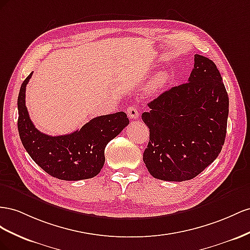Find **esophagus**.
I'll use <instances>...</instances> for the list:
<instances>
[{"label": "esophagus", "mask_w": 250, "mask_h": 250, "mask_svg": "<svg viewBox=\"0 0 250 250\" xmlns=\"http://www.w3.org/2000/svg\"><path fill=\"white\" fill-rule=\"evenodd\" d=\"M126 113H127V115H129L130 119H138V117H139V112L135 105L129 106L126 110Z\"/></svg>", "instance_id": "1"}]
</instances>
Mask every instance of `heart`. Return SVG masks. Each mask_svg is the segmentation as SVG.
Wrapping results in <instances>:
<instances>
[{"label":"heart","mask_w":250,"mask_h":250,"mask_svg":"<svg viewBox=\"0 0 250 250\" xmlns=\"http://www.w3.org/2000/svg\"><path fill=\"white\" fill-rule=\"evenodd\" d=\"M168 80H169V78H168V75L167 73L160 72V73L156 74L153 77V80L151 81V83H149L147 89H148L149 92L158 91V90H160V89L165 87V85L168 83Z\"/></svg>","instance_id":"heart-1"}]
</instances>
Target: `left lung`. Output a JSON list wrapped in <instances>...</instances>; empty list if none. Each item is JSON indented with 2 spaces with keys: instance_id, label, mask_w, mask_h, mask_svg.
<instances>
[{
  "instance_id": "8db88e82",
  "label": "left lung",
  "mask_w": 250,
  "mask_h": 250,
  "mask_svg": "<svg viewBox=\"0 0 250 250\" xmlns=\"http://www.w3.org/2000/svg\"><path fill=\"white\" fill-rule=\"evenodd\" d=\"M141 118L149 129L144 153L154 178L190 180L219 156L224 145L229 101L215 62L195 54L188 82L148 103Z\"/></svg>"
}]
</instances>
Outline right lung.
Returning a JSON list of instances; mask_svg holds the SVG:
<instances>
[{
  "label": "right lung",
  "instance_id": "obj_1",
  "mask_svg": "<svg viewBox=\"0 0 250 250\" xmlns=\"http://www.w3.org/2000/svg\"><path fill=\"white\" fill-rule=\"evenodd\" d=\"M27 76L18 97V129L21 141L37 165L50 176L66 181L90 179L104 165V148L129 125L125 112L98 116L71 134L49 136L34 126L25 104Z\"/></svg>",
  "mask_w": 250,
  "mask_h": 250
}]
</instances>
